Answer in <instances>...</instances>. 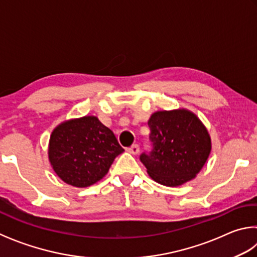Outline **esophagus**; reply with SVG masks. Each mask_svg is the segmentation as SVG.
<instances>
[{
    "label": "esophagus",
    "instance_id": "esophagus-1",
    "mask_svg": "<svg viewBox=\"0 0 257 257\" xmlns=\"http://www.w3.org/2000/svg\"><path fill=\"white\" fill-rule=\"evenodd\" d=\"M129 152L132 154H137L139 152V146L137 144H134L129 147Z\"/></svg>",
    "mask_w": 257,
    "mask_h": 257
}]
</instances>
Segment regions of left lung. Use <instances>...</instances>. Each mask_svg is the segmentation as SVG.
<instances>
[{
	"label": "left lung",
	"mask_w": 257,
	"mask_h": 257,
	"mask_svg": "<svg viewBox=\"0 0 257 257\" xmlns=\"http://www.w3.org/2000/svg\"><path fill=\"white\" fill-rule=\"evenodd\" d=\"M152 151L139 159L152 179L177 187L194 179L211 153V138L196 114L185 108L158 111L149 120Z\"/></svg>",
	"instance_id": "left-lung-1"
}]
</instances>
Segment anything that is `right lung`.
<instances>
[{"instance_id":"obj_1","label":"right lung","mask_w":257,"mask_h":257,"mask_svg":"<svg viewBox=\"0 0 257 257\" xmlns=\"http://www.w3.org/2000/svg\"><path fill=\"white\" fill-rule=\"evenodd\" d=\"M122 152L112 130L96 116L87 115L64 121L53 130L49 160L66 184L81 188L101 180Z\"/></svg>"}]
</instances>
